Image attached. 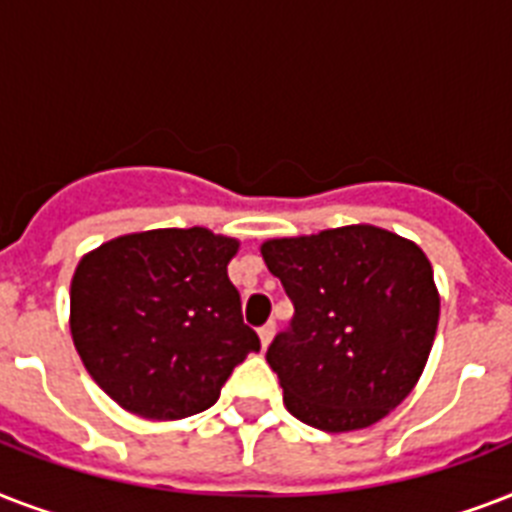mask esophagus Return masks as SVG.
Instances as JSON below:
<instances>
[{"instance_id":"esophagus-1","label":"esophagus","mask_w":512,"mask_h":512,"mask_svg":"<svg viewBox=\"0 0 512 512\" xmlns=\"http://www.w3.org/2000/svg\"><path fill=\"white\" fill-rule=\"evenodd\" d=\"M273 335H276V324H273V321H268L265 327H260V345H263V348H268L273 340Z\"/></svg>"}]
</instances>
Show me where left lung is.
I'll use <instances>...</instances> for the list:
<instances>
[{
	"label": "left lung",
	"instance_id": "left-lung-1",
	"mask_svg": "<svg viewBox=\"0 0 512 512\" xmlns=\"http://www.w3.org/2000/svg\"><path fill=\"white\" fill-rule=\"evenodd\" d=\"M260 252L295 305L265 353L289 414L327 433L380 422L412 393L436 337L425 252L374 225L271 239Z\"/></svg>",
	"mask_w": 512,
	"mask_h": 512
}]
</instances>
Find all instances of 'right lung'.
I'll return each mask as SVG.
<instances>
[{"mask_svg": "<svg viewBox=\"0 0 512 512\" xmlns=\"http://www.w3.org/2000/svg\"><path fill=\"white\" fill-rule=\"evenodd\" d=\"M239 241L207 228L127 233L92 249L71 279V337L82 364L127 412L183 420L260 337L241 319L228 263Z\"/></svg>", "mask_w": 512, "mask_h": 512, "instance_id": "add662e5", "label": "right lung"}]
</instances>
